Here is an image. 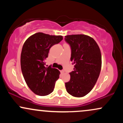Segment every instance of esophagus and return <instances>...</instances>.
Wrapping results in <instances>:
<instances>
[{
  "instance_id": "esophagus-1",
  "label": "esophagus",
  "mask_w": 123,
  "mask_h": 123,
  "mask_svg": "<svg viewBox=\"0 0 123 123\" xmlns=\"http://www.w3.org/2000/svg\"><path fill=\"white\" fill-rule=\"evenodd\" d=\"M61 73H64V72H64V70H61Z\"/></svg>"
}]
</instances>
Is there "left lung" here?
Instances as JSON below:
<instances>
[{
    "instance_id": "left-lung-1",
    "label": "left lung",
    "mask_w": 123,
    "mask_h": 123,
    "mask_svg": "<svg viewBox=\"0 0 123 123\" xmlns=\"http://www.w3.org/2000/svg\"><path fill=\"white\" fill-rule=\"evenodd\" d=\"M65 40L70 45V60L74 65L70 80L65 83L66 91L73 97H83L92 90L99 76L101 51L94 39L87 35H67Z\"/></svg>"
}]
</instances>
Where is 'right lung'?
I'll return each mask as SVG.
<instances>
[{
    "label": "right lung",
    "mask_w": 123,
    "mask_h": 123,
    "mask_svg": "<svg viewBox=\"0 0 123 123\" xmlns=\"http://www.w3.org/2000/svg\"><path fill=\"white\" fill-rule=\"evenodd\" d=\"M63 39L62 36H54L38 32L25 42L21 54V68L24 78L29 88L35 94L45 96L53 91L60 72L49 66L45 60L50 48Z\"/></svg>",
    "instance_id": "add662e5"
}]
</instances>
